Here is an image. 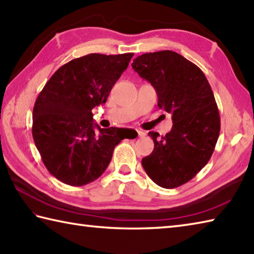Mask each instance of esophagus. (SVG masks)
<instances>
[{
	"label": "esophagus",
	"instance_id": "esophagus-1",
	"mask_svg": "<svg viewBox=\"0 0 254 254\" xmlns=\"http://www.w3.org/2000/svg\"><path fill=\"white\" fill-rule=\"evenodd\" d=\"M136 131H137V135H138V137L142 138V137H145V136H146V132H143V131H141V130H136Z\"/></svg>",
	"mask_w": 254,
	"mask_h": 254
}]
</instances>
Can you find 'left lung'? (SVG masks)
I'll return each mask as SVG.
<instances>
[{
    "label": "left lung",
    "instance_id": "1",
    "mask_svg": "<svg viewBox=\"0 0 254 254\" xmlns=\"http://www.w3.org/2000/svg\"><path fill=\"white\" fill-rule=\"evenodd\" d=\"M131 66L154 86L158 107L171 114L174 123L161 138L149 131L155 148L141 165L158 186L177 188L192 179L213 154L220 115L212 89L203 71L176 52L146 53Z\"/></svg>",
    "mask_w": 254,
    "mask_h": 254
}]
</instances>
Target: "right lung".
<instances>
[{"label":"right lung","instance_id":"add662e5","mask_svg":"<svg viewBox=\"0 0 254 254\" xmlns=\"http://www.w3.org/2000/svg\"><path fill=\"white\" fill-rule=\"evenodd\" d=\"M132 56L94 53L71 60L38 94L33 108V139L43 164L62 183L80 187L99 178L115 147L125 138L119 128L95 126L92 109L106 103Z\"/></svg>","mask_w":254,"mask_h":254}]
</instances>
